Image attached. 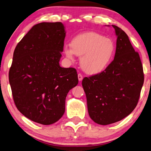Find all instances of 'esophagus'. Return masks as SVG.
I'll list each match as a JSON object with an SVG mask.
<instances>
[{"instance_id": "1", "label": "esophagus", "mask_w": 151, "mask_h": 151, "mask_svg": "<svg viewBox=\"0 0 151 151\" xmlns=\"http://www.w3.org/2000/svg\"><path fill=\"white\" fill-rule=\"evenodd\" d=\"M78 79L79 81H81L83 80V76L81 74H78Z\"/></svg>"}]
</instances>
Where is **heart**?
<instances>
[{"label":"heart","instance_id":"heart-1","mask_svg":"<svg viewBox=\"0 0 151 151\" xmlns=\"http://www.w3.org/2000/svg\"><path fill=\"white\" fill-rule=\"evenodd\" d=\"M115 45L111 39L95 32H87L75 36L70 47L66 46L64 53L73 60L75 54L81 56L80 65L89 75H98L108 68L115 54Z\"/></svg>","mask_w":151,"mask_h":151}]
</instances>
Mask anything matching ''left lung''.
<instances>
[{
    "mask_svg": "<svg viewBox=\"0 0 151 151\" xmlns=\"http://www.w3.org/2000/svg\"><path fill=\"white\" fill-rule=\"evenodd\" d=\"M112 26L117 37L113 61L102 73L85 77L82 81L90 118L103 125L122 120L134 111L144 83L138 53L127 34Z\"/></svg>",
    "mask_w": 151,
    "mask_h": 151,
    "instance_id": "1",
    "label": "left lung"
}]
</instances>
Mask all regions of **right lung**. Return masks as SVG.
<instances>
[{
  "label": "right lung",
  "instance_id": "add662e5",
  "mask_svg": "<svg viewBox=\"0 0 151 151\" xmlns=\"http://www.w3.org/2000/svg\"><path fill=\"white\" fill-rule=\"evenodd\" d=\"M65 37L61 22H42L28 31L13 53L9 79L15 104L42 125L62 117L67 94L78 83L75 68L60 66Z\"/></svg>",
  "mask_w": 151,
  "mask_h": 151
}]
</instances>
